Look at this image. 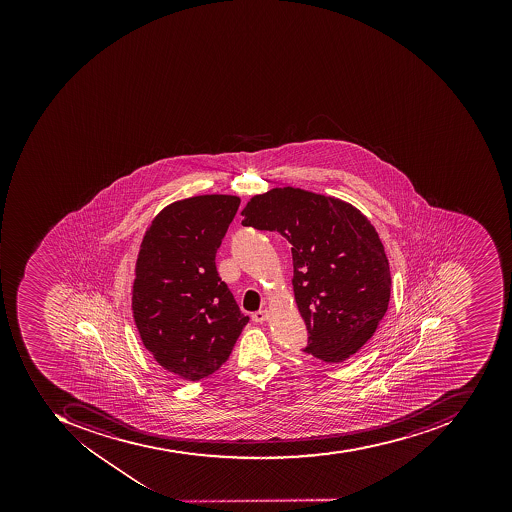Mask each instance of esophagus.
Here are the masks:
<instances>
[{"label":"esophagus","mask_w":512,"mask_h":512,"mask_svg":"<svg viewBox=\"0 0 512 512\" xmlns=\"http://www.w3.org/2000/svg\"><path fill=\"white\" fill-rule=\"evenodd\" d=\"M251 318L254 323H263L269 318V312L268 310H258V312L252 313Z\"/></svg>","instance_id":"esophagus-1"}]
</instances>
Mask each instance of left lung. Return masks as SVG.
Returning <instances> with one entry per match:
<instances>
[{
    "mask_svg": "<svg viewBox=\"0 0 512 512\" xmlns=\"http://www.w3.org/2000/svg\"><path fill=\"white\" fill-rule=\"evenodd\" d=\"M241 214L244 227L291 244L294 298L309 330L302 351L326 363L356 354L384 318L392 287L370 221L343 200L290 186L252 197Z\"/></svg>",
    "mask_w": 512,
    "mask_h": 512,
    "instance_id": "obj_1",
    "label": "left lung"
}]
</instances>
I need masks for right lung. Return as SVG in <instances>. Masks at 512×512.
Returning a JSON list of instances; mask_svg holds the SVG:
<instances>
[{"mask_svg": "<svg viewBox=\"0 0 512 512\" xmlns=\"http://www.w3.org/2000/svg\"><path fill=\"white\" fill-rule=\"evenodd\" d=\"M241 200L197 196L164 208L142 240L133 315L164 370L200 381L221 367L249 318L216 269V252Z\"/></svg>", "mask_w": 512, "mask_h": 512, "instance_id": "1", "label": "right lung"}]
</instances>
